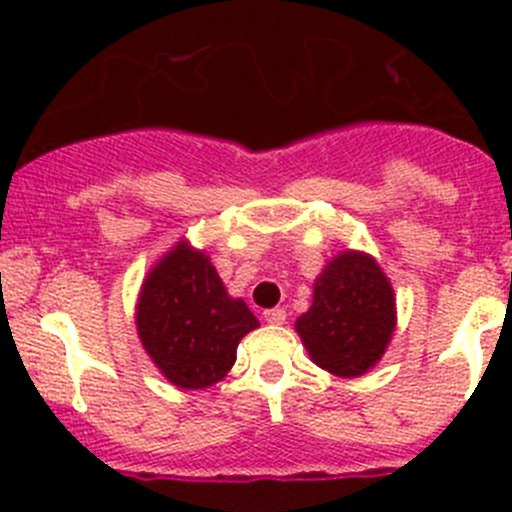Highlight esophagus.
Segmentation results:
<instances>
[{
	"label": "esophagus",
	"mask_w": 512,
	"mask_h": 512,
	"mask_svg": "<svg viewBox=\"0 0 512 512\" xmlns=\"http://www.w3.org/2000/svg\"><path fill=\"white\" fill-rule=\"evenodd\" d=\"M265 322L267 324H285L287 322V312L282 307L267 309V312H265Z\"/></svg>",
	"instance_id": "34e87169"
}]
</instances>
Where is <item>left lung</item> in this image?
<instances>
[{
	"label": "left lung",
	"instance_id": "left-lung-1",
	"mask_svg": "<svg viewBox=\"0 0 512 512\" xmlns=\"http://www.w3.org/2000/svg\"><path fill=\"white\" fill-rule=\"evenodd\" d=\"M294 329L319 369L344 379L366 374L394 337V287L371 255L339 252L314 280L312 307Z\"/></svg>",
	"mask_w": 512,
	"mask_h": 512
}]
</instances>
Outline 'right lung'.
<instances>
[{
    "label": "right lung",
    "mask_w": 512,
    "mask_h": 512,
    "mask_svg": "<svg viewBox=\"0 0 512 512\" xmlns=\"http://www.w3.org/2000/svg\"><path fill=\"white\" fill-rule=\"evenodd\" d=\"M257 327L245 299L227 294L210 257L188 240L160 257L138 292V339L178 389H208L225 379L240 339Z\"/></svg>",
    "instance_id": "obj_1"
}]
</instances>
